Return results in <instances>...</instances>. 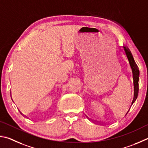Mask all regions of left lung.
I'll return each mask as SVG.
<instances>
[{
  "instance_id": "left-lung-1",
  "label": "left lung",
  "mask_w": 148,
  "mask_h": 148,
  "mask_svg": "<svg viewBox=\"0 0 148 148\" xmlns=\"http://www.w3.org/2000/svg\"><path fill=\"white\" fill-rule=\"evenodd\" d=\"M123 49H124V51H125L127 58L128 60H129V64H130V66L131 67L132 72H133V83H134V97H133V101H132V103H131V104L133 105L134 102L136 101L137 96H138V94L139 70H138V66H137L136 64L135 63V62H134V60L133 58V55H132L131 52L130 51V50H129L127 47H123ZM128 112H127V113H128Z\"/></svg>"
}]
</instances>
